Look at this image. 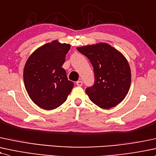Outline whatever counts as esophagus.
<instances>
[{"mask_svg":"<svg viewBox=\"0 0 156 156\" xmlns=\"http://www.w3.org/2000/svg\"><path fill=\"white\" fill-rule=\"evenodd\" d=\"M76 85L78 86H81L83 85V83H82L81 80H78V81L76 82Z\"/></svg>","mask_w":156,"mask_h":156,"instance_id":"obj_1","label":"esophagus"}]
</instances>
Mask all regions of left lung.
<instances>
[{
  "mask_svg": "<svg viewBox=\"0 0 156 156\" xmlns=\"http://www.w3.org/2000/svg\"><path fill=\"white\" fill-rule=\"evenodd\" d=\"M94 67V83L86 89L91 102L103 109L119 105L129 92L131 70L126 58L109 44L100 43L77 48Z\"/></svg>",
  "mask_w": 156,
  "mask_h": 156,
  "instance_id": "left-lung-1",
  "label": "left lung"
}]
</instances>
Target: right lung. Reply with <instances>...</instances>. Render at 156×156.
<instances>
[{
  "label": "right lung",
  "instance_id": "1",
  "mask_svg": "<svg viewBox=\"0 0 156 156\" xmlns=\"http://www.w3.org/2000/svg\"><path fill=\"white\" fill-rule=\"evenodd\" d=\"M70 45L54 41L35 50L24 68V83L27 92L40 108L53 110L66 101L74 83L67 79L62 67Z\"/></svg>",
  "mask_w": 156,
  "mask_h": 156
}]
</instances>
